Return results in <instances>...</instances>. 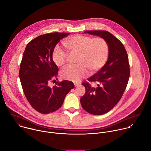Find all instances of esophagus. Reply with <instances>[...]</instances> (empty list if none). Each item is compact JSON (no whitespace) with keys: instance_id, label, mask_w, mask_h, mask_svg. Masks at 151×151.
<instances>
[{"instance_id":"1","label":"esophagus","mask_w":151,"mask_h":151,"mask_svg":"<svg viewBox=\"0 0 151 151\" xmlns=\"http://www.w3.org/2000/svg\"><path fill=\"white\" fill-rule=\"evenodd\" d=\"M74 84H75V87H78V86L80 85V83H78V82H75V83H74Z\"/></svg>"}]
</instances>
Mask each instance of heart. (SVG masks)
Listing matches in <instances>:
<instances>
[{
	"mask_svg": "<svg viewBox=\"0 0 151 151\" xmlns=\"http://www.w3.org/2000/svg\"><path fill=\"white\" fill-rule=\"evenodd\" d=\"M63 45L71 52L78 54L75 66H70L61 72L62 78L78 82L87 76L89 71L94 73L106 64L109 54V46L101 37L93 38L89 36L76 35L63 42ZM52 60L58 67L66 65L68 54L57 48L52 53Z\"/></svg>",
	"mask_w": 151,
	"mask_h": 151,
	"instance_id": "1",
	"label": "heart"
}]
</instances>
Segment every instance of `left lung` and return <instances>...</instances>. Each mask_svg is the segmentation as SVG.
<instances>
[{"instance_id": "1", "label": "left lung", "mask_w": 151, "mask_h": 151, "mask_svg": "<svg viewBox=\"0 0 151 151\" xmlns=\"http://www.w3.org/2000/svg\"><path fill=\"white\" fill-rule=\"evenodd\" d=\"M105 39L109 46V54L104 66L88 79L97 83L92 87L83 82L85 94L81 98L82 108L93 115H103L110 111L119 102L127 87L130 77V64L125 48L112 33L104 30H87L83 32Z\"/></svg>"}]
</instances>
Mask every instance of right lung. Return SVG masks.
<instances>
[{
	"mask_svg": "<svg viewBox=\"0 0 151 151\" xmlns=\"http://www.w3.org/2000/svg\"><path fill=\"white\" fill-rule=\"evenodd\" d=\"M70 33H50L30 41L23 53L19 72L21 86L28 101L36 111L44 114L61 107L67 94L74 88L69 81H63L51 87L58 68L52 60L55 45Z\"/></svg>",
	"mask_w": 151,
	"mask_h": 151,
	"instance_id": "obj_1",
	"label": "right lung"
}]
</instances>
